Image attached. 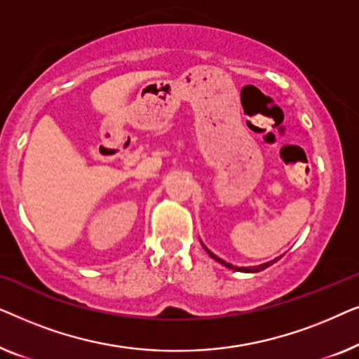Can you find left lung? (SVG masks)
Listing matches in <instances>:
<instances>
[{"instance_id": "obj_1", "label": "left lung", "mask_w": 359, "mask_h": 359, "mask_svg": "<svg viewBox=\"0 0 359 359\" xmlns=\"http://www.w3.org/2000/svg\"><path fill=\"white\" fill-rule=\"evenodd\" d=\"M204 248H205V247H204ZM205 252H208V253L210 255V257H212L214 259H217V262H219V263H222V264H224V266H227V268H233V266H232V264L225 263V262H224V259H220V258H217V257H215V255H214V253H210L208 248H205ZM278 259H279V258H276V259H273V262H268V263L258 264V266H253V268H233V269H237V271H243V273H258V271H263V269H266L268 266H271V264H273V263H276V262H278Z\"/></svg>"}]
</instances>
